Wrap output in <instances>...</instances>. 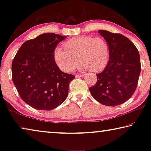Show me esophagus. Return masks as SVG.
Returning a JSON list of instances; mask_svg holds the SVG:
<instances>
[{
	"label": "esophagus",
	"instance_id": "esophagus-1",
	"mask_svg": "<svg viewBox=\"0 0 151 151\" xmlns=\"http://www.w3.org/2000/svg\"><path fill=\"white\" fill-rule=\"evenodd\" d=\"M84 75H85V74H81V75H76L75 76L76 78H78V77H82V76H83Z\"/></svg>",
	"mask_w": 151,
	"mask_h": 151
}]
</instances>
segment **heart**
<instances>
[{"label":"heart","instance_id":"heart-1","mask_svg":"<svg viewBox=\"0 0 151 151\" xmlns=\"http://www.w3.org/2000/svg\"><path fill=\"white\" fill-rule=\"evenodd\" d=\"M63 48H55L53 56L56 64L65 73L72 71L79 60L80 70L90 68L99 72L106 66L109 60V46L103 37L89 35L72 38L64 43Z\"/></svg>","mask_w":151,"mask_h":151}]
</instances>
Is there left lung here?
Returning <instances> with one entry per match:
<instances>
[{
	"label": "left lung",
	"mask_w": 151,
	"mask_h": 151,
	"mask_svg": "<svg viewBox=\"0 0 151 151\" xmlns=\"http://www.w3.org/2000/svg\"><path fill=\"white\" fill-rule=\"evenodd\" d=\"M99 33L109 44V61L89 90L99 103L115 106L127 101L136 90L141 69L139 52L124 35L105 30Z\"/></svg>",
	"instance_id": "left-lung-1"
}]
</instances>
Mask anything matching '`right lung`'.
<instances>
[{"instance_id":"1","label":"right lung","mask_w":151,"mask_h":151,"mask_svg":"<svg viewBox=\"0 0 151 151\" xmlns=\"http://www.w3.org/2000/svg\"><path fill=\"white\" fill-rule=\"evenodd\" d=\"M66 37L45 33L27 40L12 63V79L20 98L32 108L50 111L66 100L75 76L62 72L53 51Z\"/></svg>"}]
</instances>
